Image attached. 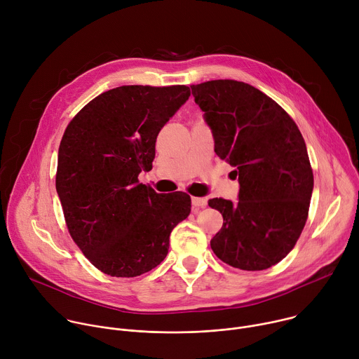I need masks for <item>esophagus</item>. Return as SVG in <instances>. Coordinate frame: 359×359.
I'll use <instances>...</instances> for the list:
<instances>
[{
	"instance_id": "esophagus-1",
	"label": "esophagus",
	"mask_w": 359,
	"mask_h": 359,
	"mask_svg": "<svg viewBox=\"0 0 359 359\" xmlns=\"http://www.w3.org/2000/svg\"><path fill=\"white\" fill-rule=\"evenodd\" d=\"M191 204L194 208H206L208 200L203 198V197H191Z\"/></svg>"
}]
</instances>
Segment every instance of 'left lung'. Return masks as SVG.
Here are the masks:
<instances>
[{"instance_id": "obj_1", "label": "left lung", "mask_w": 359, "mask_h": 359, "mask_svg": "<svg viewBox=\"0 0 359 359\" xmlns=\"http://www.w3.org/2000/svg\"><path fill=\"white\" fill-rule=\"evenodd\" d=\"M190 88L216 155L240 183L236 203L209 200L223 216L212 250L234 269H270L294 248L309 217L314 175L304 137L276 100L248 83L217 79Z\"/></svg>"}]
</instances>
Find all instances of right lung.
Listing matches in <instances>:
<instances>
[{
  "label": "right lung",
  "instance_id": "add662e5",
  "mask_svg": "<svg viewBox=\"0 0 359 359\" xmlns=\"http://www.w3.org/2000/svg\"><path fill=\"white\" fill-rule=\"evenodd\" d=\"M189 96L186 85L119 86L92 99L65 129L55 179L65 223L85 257L111 277L158 267L172 230L190 215L189 194H159L137 179Z\"/></svg>",
  "mask_w": 359,
  "mask_h": 359
}]
</instances>
